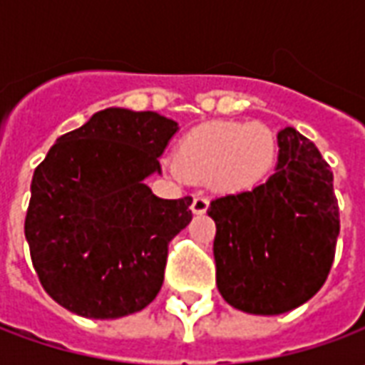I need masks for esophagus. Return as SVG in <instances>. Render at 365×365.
<instances>
[{
  "label": "esophagus",
  "mask_w": 365,
  "mask_h": 365,
  "mask_svg": "<svg viewBox=\"0 0 365 365\" xmlns=\"http://www.w3.org/2000/svg\"><path fill=\"white\" fill-rule=\"evenodd\" d=\"M209 209V197L203 195V193H197L195 197H193V203H191V211L195 215H203Z\"/></svg>",
  "instance_id": "34e87169"
}]
</instances>
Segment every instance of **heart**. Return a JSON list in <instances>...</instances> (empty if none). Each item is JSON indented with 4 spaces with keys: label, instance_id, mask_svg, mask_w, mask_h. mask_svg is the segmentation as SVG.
Returning <instances> with one entry per match:
<instances>
[{
    "label": "heart",
    "instance_id": "obj_1",
    "mask_svg": "<svg viewBox=\"0 0 365 365\" xmlns=\"http://www.w3.org/2000/svg\"><path fill=\"white\" fill-rule=\"evenodd\" d=\"M277 156L275 135L248 120H213L191 128L175 148V174L213 180L219 190L248 191L268 178Z\"/></svg>",
    "mask_w": 365,
    "mask_h": 365
}]
</instances>
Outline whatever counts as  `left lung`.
Here are the masks:
<instances>
[{"mask_svg": "<svg viewBox=\"0 0 365 365\" xmlns=\"http://www.w3.org/2000/svg\"><path fill=\"white\" fill-rule=\"evenodd\" d=\"M279 158L250 191L213 199V254L225 301L252 314L303 305L327 282L340 232L332 172L295 128L277 135Z\"/></svg>", "mask_w": 365, "mask_h": 365, "instance_id": "left-lung-1", "label": "left lung"}]
</instances>
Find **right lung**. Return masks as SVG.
I'll list each match as a JSON object with an SVG mask.
<instances>
[{
    "label": "right lung",
    "instance_id": "add662e5",
    "mask_svg": "<svg viewBox=\"0 0 365 365\" xmlns=\"http://www.w3.org/2000/svg\"><path fill=\"white\" fill-rule=\"evenodd\" d=\"M178 123L111 107L62 135L36 166L25 217L44 291L88 319L143 311L164 282L168 246L191 221V201L160 199L143 182Z\"/></svg>",
    "mask_w": 365,
    "mask_h": 365
}]
</instances>
